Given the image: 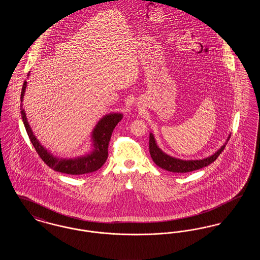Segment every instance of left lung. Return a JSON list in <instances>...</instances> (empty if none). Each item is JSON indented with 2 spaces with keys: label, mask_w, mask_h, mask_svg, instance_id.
<instances>
[{
  "label": "left lung",
  "mask_w": 260,
  "mask_h": 260,
  "mask_svg": "<svg viewBox=\"0 0 260 260\" xmlns=\"http://www.w3.org/2000/svg\"><path fill=\"white\" fill-rule=\"evenodd\" d=\"M229 138L230 136H228L226 142L223 144L222 146L214 154L210 155V157H207L205 159H200V160H181L178 158L172 157L166 154L165 152H162V150L157 145V142L155 140L153 134L150 133L149 151H150L152 160L162 170H166L168 172H173V173H189V172L197 171L202 168H205L210 165L212 161H215L225 148Z\"/></svg>",
  "instance_id": "8db88e82"
}]
</instances>
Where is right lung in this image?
I'll use <instances>...</instances> for the list:
<instances>
[{"label": "right lung", "instance_id": "1", "mask_svg": "<svg viewBox=\"0 0 260 260\" xmlns=\"http://www.w3.org/2000/svg\"><path fill=\"white\" fill-rule=\"evenodd\" d=\"M29 76V74H28ZM27 87V82L23 83L21 90V118L24 124L25 129L29 136L34 148L36 149L41 159L45 161L50 169L55 172H59L67 174L80 175L86 173H93L99 170L108 157V144L111 138L113 129L117 124L123 119L122 113H109L103 116L98 124H95L91 133V151L84 156L76 158H57L53 156L49 150L45 148L37 137L34 135L30 124L28 123L24 109L22 108V101L24 98L25 89Z\"/></svg>", "mask_w": 260, "mask_h": 260}]
</instances>
